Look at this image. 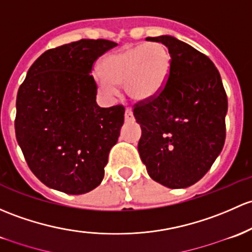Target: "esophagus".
<instances>
[{
  "instance_id": "34e87169",
  "label": "esophagus",
  "mask_w": 252,
  "mask_h": 252,
  "mask_svg": "<svg viewBox=\"0 0 252 252\" xmlns=\"http://www.w3.org/2000/svg\"><path fill=\"white\" fill-rule=\"evenodd\" d=\"M124 117H126V122H133L134 121L133 110H131V108H129V107H126V115H124Z\"/></svg>"
}]
</instances>
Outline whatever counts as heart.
Here are the masks:
<instances>
[{
  "mask_svg": "<svg viewBox=\"0 0 252 252\" xmlns=\"http://www.w3.org/2000/svg\"><path fill=\"white\" fill-rule=\"evenodd\" d=\"M171 68V55L160 42L126 47L106 55L95 75L100 92L107 96L117 93L116 86L124 84L126 95L136 101L151 99L161 91Z\"/></svg>",
  "mask_w": 252,
  "mask_h": 252,
  "instance_id": "heart-1",
  "label": "heart"
}]
</instances>
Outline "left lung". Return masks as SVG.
Instances as JSON below:
<instances>
[{"mask_svg": "<svg viewBox=\"0 0 252 252\" xmlns=\"http://www.w3.org/2000/svg\"><path fill=\"white\" fill-rule=\"evenodd\" d=\"M171 55L161 91L134 107L141 126L137 150L151 179L169 189L192 186L209 171L226 139L228 102L214 63L173 36L147 37Z\"/></svg>", "mask_w": 252, "mask_h": 252, "instance_id": "obj_1", "label": "left lung"}]
</instances>
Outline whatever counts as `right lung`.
Returning a JSON list of instances; mask_svg holds the SVG:
<instances>
[{"label":"right lung","instance_id":"1","mask_svg":"<svg viewBox=\"0 0 252 252\" xmlns=\"http://www.w3.org/2000/svg\"><path fill=\"white\" fill-rule=\"evenodd\" d=\"M117 43L81 39L44 52L17 95L15 136L26 163L49 189L83 194L101 184L124 107H100L93 63Z\"/></svg>","mask_w":252,"mask_h":252}]
</instances>
